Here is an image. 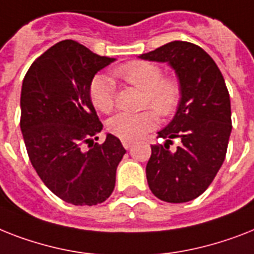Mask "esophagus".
I'll return each mask as SVG.
<instances>
[{
	"instance_id": "obj_1",
	"label": "esophagus",
	"mask_w": 254,
	"mask_h": 254,
	"mask_svg": "<svg viewBox=\"0 0 254 254\" xmlns=\"http://www.w3.org/2000/svg\"><path fill=\"white\" fill-rule=\"evenodd\" d=\"M131 145H133V141H127V139H123V146L125 148H130Z\"/></svg>"
}]
</instances>
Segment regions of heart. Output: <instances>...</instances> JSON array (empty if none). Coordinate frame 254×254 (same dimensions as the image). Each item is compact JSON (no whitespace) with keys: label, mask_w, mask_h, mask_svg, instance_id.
<instances>
[{"label":"heart","mask_w":254,"mask_h":254,"mask_svg":"<svg viewBox=\"0 0 254 254\" xmlns=\"http://www.w3.org/2000/svg\"><path fill=\"white\" fill-rule=\"evenodd\" d=\"M115 77L142 91V107L154 109H143L141 112H121L108 121V130L121 138L133 141L151 130L158 124V116H172L180 106V79L176 75H163L159 65L143 60H134L123 64L113 70ZM115 83L106 75L95 77L90 86V99L92 106L103 113H111L115 108Z\"/></svg>","instance_id":"obj_1"}]
</instances>
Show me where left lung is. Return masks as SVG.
<instances>
[{
    "mask_svg": "<svg viewBox=\"0 0 254 254\" xmlns=\"http://www.w3.org/2000/svg\"><path fill=\"white\" fill-rule=\"evenodd\" d=\"M139 57L170 64L183 88L174 120L158 133L167 142L151 146L148 187L162 201H191L213 183L226 158L232 129L227 86L215 61L193 43L171 41ZM174 137L182 145L171 152Z\"/></svg>",
    "mask_w": 254,
    "mask_h": 254,
    "instance_id": "8db88e82",
    "label": "left lung"
}]
</instances>
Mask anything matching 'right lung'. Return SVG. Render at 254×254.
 Wrapping results in <instances>:
<instances>
[{
    "mask_svg": "<svg viewBox=\"0 0 254 254\" xmlns=\"http://www.w3.org/2000/svg\"><path fill=\"white\" fill-rule=\"evenodd\" d=\"M115 59L74 40H63L35 60L20 92V130L31 164L49 190L75 206L102 203L112 194L127 150L99 121L90 86Z\"/></svg>",
    "mask_w": 254,
    "mask_h": 254,
    "instance_id": "add662e5",
    "label": "right lung"
}]
</instances>
